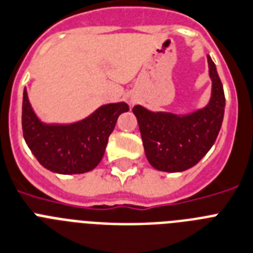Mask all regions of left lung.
Here are the masks:
<instances>
[{"mask_svg":"<svg viewBox=\"0 0 253 253\" xmlns=\"http://www.w3.org/2000/svg\"><path fill=\"white\" fill-rule=\"evenodd\" d=\"M212 97L205 108L187 116L132 108L145 156L155 169L178 173L196 165L214 144L225 113V93L214 62L208 55Z\"/></svg>","mask_w":253,"mask_h":253,"instance_id":"1","label":"left lung"}]
</instances>
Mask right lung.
<instances>
[{
    "instance_id": "1",
    "label": "right lung",
    "mask_w": 253,
    "mask_h": 253,
    "mask_svg": "<svg viewBox=\"0 0 253 253\" xmlns=\"http://www.w3.org/2000/svg\"><path fill=\"white\" fill-rule=\"evenodd\" d=\"M128 110L126 102L108 104L79 122L45 125L31 108L24 89L22 105L24 140L45 169L58 174L87 173L100 164L118 117Z\"/></svg>"
}]
</instances>
